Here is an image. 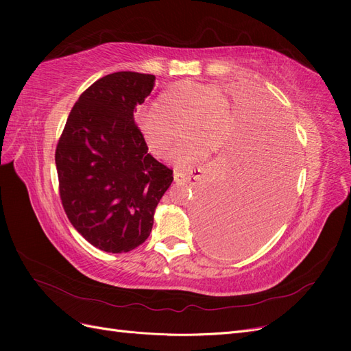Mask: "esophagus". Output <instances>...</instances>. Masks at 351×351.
<instances>
[{
  "label": "esophagus",
  "mask_w": 351,
  "mask_h": 351,
  "mask_svg": "<svg viewBox=\"0 0 351 351\" xmlns=\"http://www.w3.org/2000/svg\"><path fill=\"white\" fill-rule=\"evenodd\" d=\"M202 171H204V168H197V171L195 169V173H182V171H176L174 173V180L176 183L178 184H184V183H190V182H196V180L199 178V174H202Z\"/></svg>",
  "instance_id": "34e87169"
}]
</instances>
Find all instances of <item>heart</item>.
<instances>
[{
  "instance_id": "1",
  "label": "heart",
  "mask_w": 351,
  "mask_h": 351,
  "mask_svg": "<svg viewBox=\"0 0 351 351\" xmlns=\"http://www.w3.org/2000/svg\"><path fill=\"white\" fill-rule=\"evenodd\" d=\"M141 132L152 154L167 158L178 139L171 161L180 169H189L202 158L224 146L231 134L230 102L212 84L184 82L168 89L156 110L139 119Z\"/></svg>"
}]
</instances>
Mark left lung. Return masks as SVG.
Instances as JSON below:
<instances>
[{"mask_svg": "<svg viewBox=\"0 0 351 351\" xmlns=\"http://www.w3.org/2000/svg\"><path fill=\"white\" fill-rule=\"evenodd\" d=\"M262 121L224 165L199 218V237L217 254L240 256L267 240L293 193L297 152L280 111L262 102Z\"/></svg>", "mask_w": 351, "mask_h": 351, "instance_id": "1", "label": "left lung"}]
</instances>
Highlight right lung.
<instances>
[{
	"instance_id": "obj_1",
	"label": "right lung",
	"mask_w": 351,
	"mask_h": 351,
	"mask_svg": "<svg viewBox=\"0 0 351 351\" xmlns=\"http://www.w3.org/2000/svg\"><path fill=\"white\" fill-rule=\"evenodd\" d=\"M154 74L117 71L84 90L70 111L57 145L60 197L66 214L92 246L130 252L149 237L173 169L147 154L134 123Z\"/></svg>"
}]
</instances>
